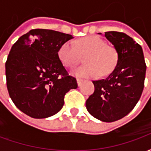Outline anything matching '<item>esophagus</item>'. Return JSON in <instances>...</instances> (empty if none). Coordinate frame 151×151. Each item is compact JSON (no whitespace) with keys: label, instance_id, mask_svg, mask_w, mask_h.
Wrapping results in <instances>:
<instances>
[{"label":"esophagus","instance_id":"1","mask_svg":"<svg viewBox=\"0 0 151 151\" xmlns=\"http://www.w3.org/2000/svg\"><path fill=\"white\" fill-rule=\"evenodd\" d=\"M82 82H83V79H81V78L77 79V82H78V86H81Z\"/></svg>","mask_w":151,"mask_h":151}]
</instances>
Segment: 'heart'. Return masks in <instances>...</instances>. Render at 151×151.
<instances>
[{"mask_svg":"<svg viewBox=\"0 0 151 151\" xmlns=\"http://www.w3.org/2000/svg\"><path fill=\"white\" fill-rule=\"evenodd\" d=\"M80 55H86L84 63L86 65L75 69L73 73L82 78L108 75L116 67L119 60L116 48L106 44L104 40L95 35L82 38L75 44L72 41H67L58 51L60 60L69 69L74 68L78 64Z\"/></svg>","mask_w":151,"mask_h":151,"instance_id":"1","label":"heart"}]
</instances>
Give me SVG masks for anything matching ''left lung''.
<instances>
[{"label": "left lung", "instance_id": "obj_1", "mask_svg": "<svg viewBox=\"0 0 151 151\" xmlns=\"http://www.w3.org/2000/svg\"><path fill=\"white\" fill-rule=\"evenodd\" d=\"M105 37L116 48L118 63L108 78L92 82L95 91L86 106L96 119L113 122L129 113L141 98L146 65L142 48L133 38L118 31L105 32Z\"/></svg>", "mask_w": 151, "mask_h": 151}]
</instances>
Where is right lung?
Segmentation results:
<instances>
[{"instance_id":"obj_1","label":"right lung","mask_w":151,"mask_h":151,"mask_svg":"<svg viewBox=\"0 0 151 151\" xmlns=\"http://www.w3.org/2000/svg\"><path fill=\"white\" fill-rule=\"evenodd\" d=\"M71 35L33 29L12 46L5 62L9 95L29 116L42 119L60 111L67 92L78 87L60 60L58 51Z\"/></svg>"}]
</instances>
